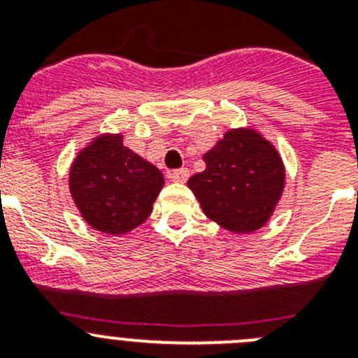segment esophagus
<instances>
[{
	"label": "esophagus",
	"instance_id": "obj_1",
	"mask_svg": "<svg viewBox=\"0 0 358 358\" xmlns=\"http://www.w3.org/2000/svg\"><path fill=\"white\" fill-rule=\"evenodd\" d=\"M169 177L172 179L173 182H186V181H188V177H189V170L188 169L173 170V172H170Z\"/></svg>",
	"mask_w": 358,
	"mask_h": 358
}]
</instances>
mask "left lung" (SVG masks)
Returning a JSON list of instances; mask_svg holds the SVG:
<instances>
[{
    "instance_id": "1",
    "label": "left lung",
    "mask_w": 358,
    "mask_h": 358,
    "mask_svg": "<svg viewBox=\"0 0 358 358\" xmlns=\"http://www.w3.org/2000/svg\"><path fill=\"white\" fill-rule=\"evenodd\" d=\"M206 170L188 186L202 211L233 233L260 229L283 192L285 170L276 148L251 129L226 132L204 154Z\"/></svg>"
}]
</instances>
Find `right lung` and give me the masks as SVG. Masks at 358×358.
Listing matches in <instances>:
<instances>
[{"label": "right lung", "mask_w": 358, "mask_h": 358, "mask_svg": "<svg viewBox=\"0 0 358 358\" xmlns=\"http://www.w3.org/2000/svg\"><path fill=\"white\" fill-rule=\"evenodd\" d=\"M163 173L123 147L122 136H102L78 154L69 189L85 222L107 235L143 224L163 188Z\"/></svg>", "instance_id": "right-lung-1"}]
</instances>
